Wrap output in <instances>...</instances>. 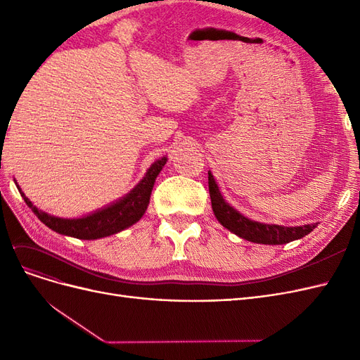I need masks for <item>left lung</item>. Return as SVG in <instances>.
Returning <instances> with one entry per match:
<instances>
[{"label": "left lung", "instance_id": "obj_1", "mask_svg": "<svg viewBox=\"0 0 360 360\" xmlns=\"http://www.w3.org/2000/svg\"><path fill=\"white\" fill-rule=\"evenodd\" d=\"M209 192L212 200V209L216 219L230 230L236 236L245 238V240L261 243V245H284L292 240H297L308 236L317 224H308L302 226H284V225H271L261 224L257 221H250L242 213H238L234 207L228 204L221 195L219 188L209 171Z\"/></svg>", "mask_w": 360, "mask_h": 360}]
</instances>
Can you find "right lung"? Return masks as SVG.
<instances>
[{"label": "right lung", "instance_id": "add662e5", "mask_svg": "<svg viewBox=\"0 0 360 360\" xmlns=\"http://www.w3.org/2000/svg\"><path fill=\"white\" fill-rule=\"evenodd\" d=\"M167 160L168 159L165 156L158 159L147 169L144 179L122 200H118L105 207V209L97 210L91 214L78 217V219H64V217H57L41 212L36 205H32V202L25 197V193L20 191L19 186L18 189L30 209L51 230L58 234L82 238V240H96V238H102L123 231L143 217L148 207L150 195L151 191H153L156 177L159 176V172L162 171Z\"/></svg>", "mask_w": 360, "mask_h": 360}]
</instances>
